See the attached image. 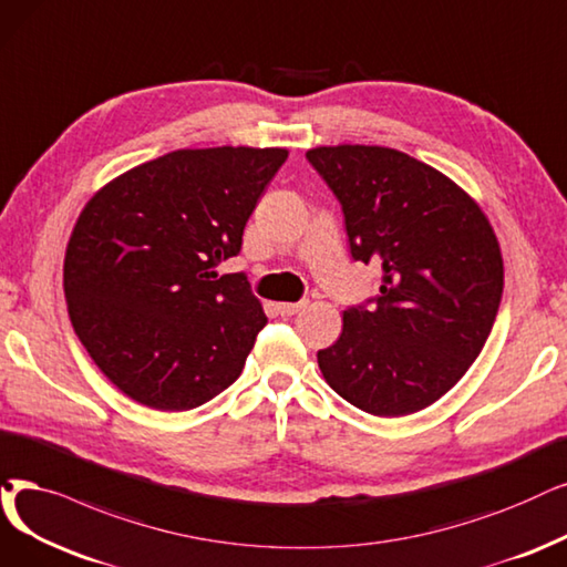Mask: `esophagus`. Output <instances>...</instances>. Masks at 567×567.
Returning a JSON list of instances; mask_svg holds the SVG:
<instances>
[{"instance_id": "esophagus-1", "label": "esophagus", "mask_w": 567, "mask_h": 567, "mask_svg": "<svg viewBox=\"0 0 567 567\" xmlns=\"http://www.w3.org/2000/svg\"><path fill=\"white\" fill-rule=\"evenodd\" d=\"M305 307H307V300H300V302H281V305H277V309H279L281 316H296V313L302 311Z\"/></svg>"}]
</instances>
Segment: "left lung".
Wrapping results in <instances>:
<instances>
[{
	"label": "left lung",
	"instance_id": "8db88e82",
	"mask_svg": "<svg viewBox=\"0 0 567 567\" xmlns=\"http://www.w3.org/2000/svg\"><path fill=\"white\" fill-rule=\"evenodd\" d=\"M342 205L351 258L379 296L344 311L319 351L334 393L374 416L440 400L482 353L503 298V256L482 209L430 165L381 146L307 151Z\"/></svg>",
	"mask_w": 567,
	"mask_h": 567
}]
</instances>
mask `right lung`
Returning <instances> with one entry per match:
<instances>
[{"mask_svg":"<svg viewBox=\"0 0 567 567\" xmlns=\"http://www.w3.org/2000/svg\"><path fill=\"white\" fill-rule=\"evenodd\" d=\"M284 148H184L113 178L81 212L64 256L72 326L116 386L161 412H186L241 374L267 316L241 251Z\"/></svg>","mask_w":567,"mask_h":567,"instance_id":"add662e5","label":"right lung"}]
</instances>
